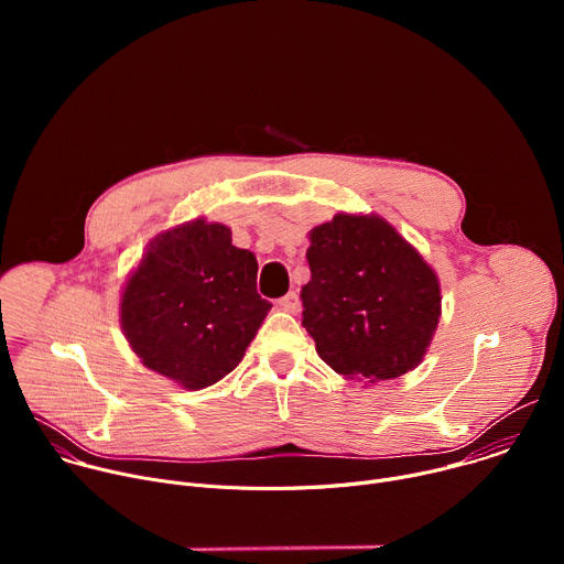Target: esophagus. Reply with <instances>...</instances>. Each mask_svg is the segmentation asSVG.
Returning a JSON list of instances; mask_svg holds the SVG:
<instances>
[{
  "instance_id": "esophagus-1",
  "label": "esophagus",
  "mask_w": 564,
  "mask_h": 564,
  "mask_svg": "<svg viewBox=\"0 0 564 564\" xmlns=\"http://www.w3.org/2000/svg\"><path fill=\"white\" fill-rule=\"evenodd\" d=\"M279 305L281 310L290 312V314H296L301 310V301H299V294L296 292H288L283 299H279Z\"/></svg>"
}]
</instances>
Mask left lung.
<instances>
[{
	"mask_svg": "<svg viewBox=\"0 0 564 564\" xmlns=\"http://www.w3.org/2000/svg\"><path fill=\"white\" fill-rule=\"evenodd\" d=\"M305 257L303 328L321 359L370 383L420 366L440 324V283L390 223L337 214L310 231Z\"/></svg>",
	"mask_w": 564,
	"mask_h": 564,
	"instance_id": "left-lung-1",
	"label": "left lung"
}]
</instances>
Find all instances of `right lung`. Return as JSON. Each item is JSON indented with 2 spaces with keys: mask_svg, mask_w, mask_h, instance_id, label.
<instances>
[{
  "mask_svg": "<svg viewBox=\"0 0 564 564\" xmlns=\"http://www.w3.org/2000/svg\"><path fill=\"white\" fill-rule=\"evenodd\" d=\"M257 257L220 223L196 218L158 234L120 299L122 333L140 361L187 390L243 359L272 303L257 292Z\"/></svg>",
  "mask_w": 564,
  "mask_h": 564,
  "instance_id": "obj_1",
  "label": "right lung"
}]
</instances>
